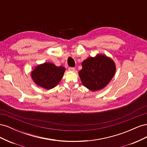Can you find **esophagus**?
Returning a JSON list of instances; mask_svg holds the SVG:
<instances>
[{"label": "esophagus", "mask_w": 147, "mask_h": 147, "mask_svg": "<svg viewBox=\"0 0 147 147\" xmlns=\"http://www.w3.org/2000/svg\"><path fill=\"white\" fill-rule=\"evenodd\" d=\"M69 71H72V72H74L75 70V69L74 67H69Z\"/></svg>", "instance_id": "obj_1"}]
</instances>
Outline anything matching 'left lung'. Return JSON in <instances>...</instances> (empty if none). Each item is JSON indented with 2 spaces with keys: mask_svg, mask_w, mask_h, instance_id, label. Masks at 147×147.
Here are the masks:
<instances>
[{
  "mask_svg": "<svg viewBox=\"0 0 147 147\" xmlns=\"http://www.w3.org/2000/svg\"><path fill=\"white\" fill-rule=\"evenodd\" d=\"M78 75L84 86L92 91L104 88L116 72V65L110 57L97 54L83 61Z\"/></svg>",
  "mask_w": 147,
  "mask_h": 147,
  "instance_id": "1",
  "label": "left lung"
}]
</instances>
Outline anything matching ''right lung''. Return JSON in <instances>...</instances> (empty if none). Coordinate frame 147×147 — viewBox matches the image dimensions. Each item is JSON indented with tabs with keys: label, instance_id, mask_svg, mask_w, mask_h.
I'll return each mask as SVG.
<instances>
[{
	"label": "right lung",
	"instance_id": "right-lung-1",
	"mask_svg": "<svg viewBox=\"0 0 147 147\" xmlns=\"http://www.w3.org/2000/svg\"><path fill=\"white\" fill-rule=\"evenodd\" d=\"M65 70L63 66L57 67L53 63H45L35 67L30 75L37 86L51 90L60 82Z\"/></svg>",
	"mask_w": 147,
	"mask_h": 147
}]
</instances>
